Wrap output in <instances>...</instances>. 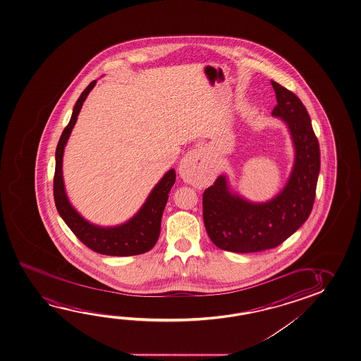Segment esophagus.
<instances>
[{"instance_id": "1", "label": "esophagus", "mask_w": 361, "mask_h": 361, "mask_svg": "<svg viewBox=\"0 0 361 361\" xmlns=\"http://www.w3.org/2000/svg\"><path fill=\"white\" fill-rule=\"evenodd\" d=\"M204 165V147H195L188 155L183 157L180 170L183 173H191V171H202Z\"/></svg>"}]
</instances>
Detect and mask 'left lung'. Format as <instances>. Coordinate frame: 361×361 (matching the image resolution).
Segmentation results:
<instances>
[{"label":"left lung","mask_w":361,"mask_h":361,"mask_svg":"<svg viewBox=\"0 0 361 361\" xmlns=\"http://www.w3.org/2000/svg\"><path fill=\"white\" fill-rule=\"evenodd\" d=\"M278 104L272 115L287 124L295 159L282 191L267 202H251L231 191L226 175L202 196L207 235L224 251L252 253L279 246L298 230L313 209L320 149L308 111L298 97L271 80Z\"/></svg>","instance_id":"left-lung-1"}]
</instances>
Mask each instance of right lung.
<instances>
[{
	"label": "right lung",
	"mask_w": 361,
	"mask_h": 361,
	"mask_svg": "<svg viewBox=\"0 0 361 361\" xmlns=\"http://www.w3.org/2000/svg\"><path fill=\"white\" fill-rule=\"evenodd\" d=\"M97 80H93L84 89L77 103L68 126L64 128L56 149V171L53 178V195L58 214L67 224L74 235L92 251L105 256H135L150 251L155 246L160 235L161 217L166 206L169 192L175 183V170H169L161 180L152 188L147 201L130 220L114 227H100L83 219L69 202L64 181H63L62 162L64 147L73 130L79 111L83 106L90 90L94 88Z\"/></svg>",
	"instance_id": "add662e5"
}]
</instances>
